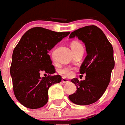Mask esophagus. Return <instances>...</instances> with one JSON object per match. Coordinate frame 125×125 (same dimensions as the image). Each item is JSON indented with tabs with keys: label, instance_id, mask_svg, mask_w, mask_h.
Segmentation results:
<instances>
[{
	"label": "esophagus",
	"instance_id": "34e87169",
	"mask_svg": "<svg viewBox=\"0 0 125 125\" xmlns=\"http://www.w3.org/2000/svg\"><path fill=\"white\" fill-rule=\"evenodd\" d=\"M62 82L63 83H64V84L69 82V81H68V80L66 79V78H62Z\"/></svg>",
	"mask_w": 125,
	"mask_h": 125
}]
</instances>
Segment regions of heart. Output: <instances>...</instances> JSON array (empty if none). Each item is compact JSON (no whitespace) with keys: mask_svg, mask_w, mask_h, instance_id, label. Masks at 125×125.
I'll return each instance as SVG.
<instances>
[{"mask_svg":"<svg viewBox=\"0 0 125 125\" xmlns=\"http://www.w3.org/2000/svg\"><path fill=\"white\" fill-rule=\"evenodd\" d=\"M78 45H82L80 43H78V42H77V41H74V42H73L72 44H71V47H75V46ZM61 73L62 74L67 77L71 76L72 74H73V71H72V70H71L70 68H63L62 70H61Z\"/></svg>","mask_w":125,"mask_h":125,"instance_id":"heart-1","label":"heart"}]
</instances>
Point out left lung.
Returning a JSON list of instances; mask_svg holds the SVG:
<instances>
[{"label": "left lung", "mask_w": 125, "mask_h": 125, "mask_svg": "<svg viewBox=\"0 0 125 125\" xmlns=\"http://www.w3.org/2000/svg\"><path fill=\"white\" fill-rule=\"evenodd\" d=\"M77 37L85 45L87 56L80 66V73L86 74V79L80 82L73 78L76 92L68 98L76 105L94 104L102 97L110 82L115 66L113 49L104 34L97 26L80 28L71 33L69 39Z\"/></svg>", "instance_id": "8db88e82"}]
</instances>
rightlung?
Returning <instances> with one entry per match:
<instances>
[{"mask_svg":"<svg viewBox=\"0 0 125 125\" xmlns=\"http://www.w3.org/2000/svg\"><path fill=\"white\" fill-rule=\"evenodd\" d=\"M70 32H55L43 28L27 31L13 51L10 76L14 93L18 101L26 107L38 109L48 102V90L59 83L48 52ZM41 73L48 77L41 78Z\"/></svg>","mask_w":125,"mask_h":125,"instance_id":"obj_1","label":"right lung"}]
</instances>
